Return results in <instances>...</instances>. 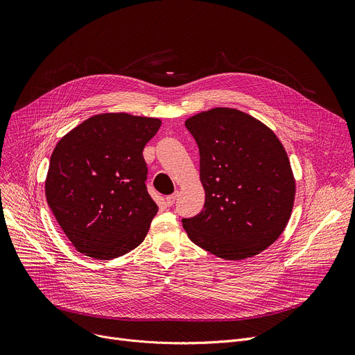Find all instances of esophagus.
Returning <instances> with one entry per match:
<instances>
[{
	"instance_id": "obj_1",
	"label": "esophagus",
	"mask_w": 355,
	"mask_h": 355,
	"mask_svg": "<svg viewBox=\"0 0 355 355\" xmlns=\"http://www.w3.org/2000/svg\"><path fill=\"white\" fill-rule=\"evenodd\" d=\"M177 196H178V191H175V192L171 193V195H167V196H166V204H167L168 207H171V205L174 204V202H175Z\"/></svg>"
}]
</instances>
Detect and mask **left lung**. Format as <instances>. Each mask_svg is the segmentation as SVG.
<instances>
[{"label": "left lung", "mask_w": 355, "mask_h": 355, "mask_svg": "<svg viewBox=\"0 0 355 355\" xmlns=\"http://www.w3.org/2000/svg\"><path fill=\"white\" fill-rule=\"evenodd\" d=\"M199 147L204 211L182 226L196 245L240 261L260 254L285 230L296 193L286 150L266 123L234 108L185 121Z\"/></svg>", "instance_id": "left-lung-1"}]
</instances>
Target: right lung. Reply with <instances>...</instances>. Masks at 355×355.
Wrapping results in <instances>:
<instances>
[{
    "label": "right lung",
    "instance_id": "obj_1",
    "mask_svg": "<svg viewBox=\"0 0 355 355\" xmlns=\"http://www.w3.org/2000/svg\"><path fill=\"white\" fill-rule=\"evenodd\" d=\"M157 118L94 115L66 133L50 156L49 208L71 244L96 260L118 259L146 237L159 207L146 189V143Z\"/></svg>",
    "mask_w": 355,
    "mask_h": 355
}]
</instances>
